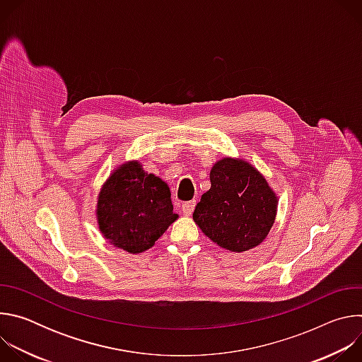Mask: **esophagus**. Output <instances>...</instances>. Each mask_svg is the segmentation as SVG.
<instances>
[{
  "label": "esophagus",
  "instance_id": "1",
  "mask_svg": "<svg viewBox=\"0 0 362 362\" xmlns=\"http://www.w3.org/2000/svg\"><path fill=\"white\" fill-rule=\"evenodd\" d=\"M194 206H196V200H190V202H185L182 204V211L185 216H190L194 211Z\"/></svg>",
  "mask_w": 362,
  "mask_h": 362
}]
</instances>
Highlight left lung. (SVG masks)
<instances>
[{
	"instance_id": "left-lung-1",
	"label": "left lung",
	"mask_w": 362,
	"mask_h": 362,
	"mask_svg": "<svg viewBox=\"0 0 362 362\" xmlns=\"http://www.w3.org/2000/svg\"><path fill=\"white\" fill-rule=\"evenodd\" d=\"M209 179L211 189L193 212L194 223L230 252L261 245L275 223L279 202L265 176L246 159L225 156L214 163Z\"/></svg>"
}]
</instances>
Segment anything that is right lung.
<instances>
[{
    "instance_id": "1",
    "label": "right lung",
    "mask_w": 362,
    "mask_h": 362,
    "mask_svg": "<svg viewBox=\"0 0 362 362\" xmlns=\"http://www.w3.org/2000/svg\"><path fill=\"white\" fill-rule=\"evenodd\" d=\"M177 218L168 183L144 172L139 160L116 166L97 196L100 233L133 255L150 249Z\"/></svg>"
}]
</instances>
